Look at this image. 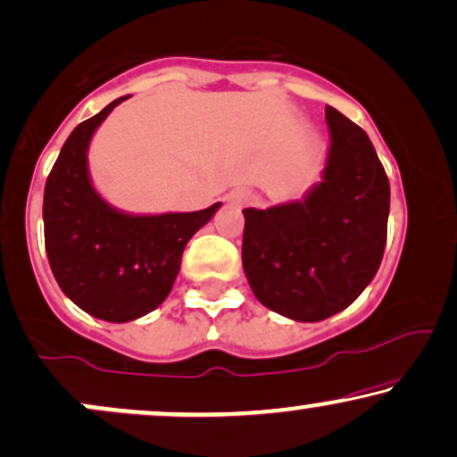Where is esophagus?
<instances>
[{
	"mask_svg": "<svg viewBox=\"0 0 457 457\" xmlns=\"http://www.w3.org/2000/svg\"><path fill=\"white\" fill-rule=\"evenodd\" d=\"M250 201H252V195H250V190H245V187H237V190H233L228 195V203H233V205H237V207L248 205Z\"/></svg>",
	"mask_w": 457,
	"mask_h": 457,
	"instance_id": "esophagus-1",
	"label": "esophagus"
}]
</instances>
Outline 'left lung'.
<instances>
[{"label": "left lung", "instance_id": "8db88e82", "mask_svg": "<svg viewBox=\"0 0 457 457\" xmlns=\"http://www.w3.org/2000/svg\"><path fill=\"white\" fill-rule=\"evenodd\" d=\"M323 181L303 201L244 209L241 261L262 305L316 323L351 305L377 276L387 241L389 179L368 134L334 106Z\"/></svg>", "mask_w": 457, "mask_h": 457}]
</instances>
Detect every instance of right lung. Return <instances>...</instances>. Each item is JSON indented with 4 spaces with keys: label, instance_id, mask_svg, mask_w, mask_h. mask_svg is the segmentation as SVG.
Returning a JSON list of instances; mask_svg holds the SVG:
<instances>
[{
    "label": "right lung",
    "instance_id": "obj_1",
    "mask_svg": "<svg viewBox=\"0 0 457 457\" xmlns=\"http://www.w3.org/2000/svg\"><path fill=\"white\" fill-rule=\"evenodd\" d=\"M126 98L74 128L48 173L42 205L48 265L59 288L109 323H128L164 302L186 244L220 207L130 216L102 201L89 181L87 147L96 128Z\"/></svg>",
    "mask_w": 457,
    "mask_h": 457
}]
</instances>
